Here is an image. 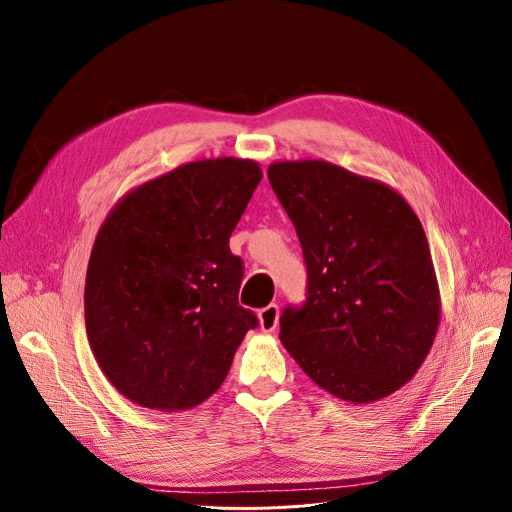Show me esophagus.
<instances>
[{"label": "esophagus", "mask_w": 512, "mask_h": 512, "mask_svg": "<svg viewBox=\"0 0 512 512\" xmlns=\"http://www.w3.org/2000/svg\"><path fill=\"white\" fill-rule=\"evenodd\" d=\"M278 316H280V309L276 303H270L268 307L259 309V326L263 332H272L278 326Z\"/></svg>", "instance_id": "esophagus-1"}]
</instances>
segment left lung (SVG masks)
Returning a JSON list of instances; mask_svg holds the SVG:
<instances>
[{
  "label": "left lung",
  "mask_w": 512,
  "mask_h": 512,
  "mask_svg": "<svg viewBox=\"0 0 512 512\" xmlns=\"http://www.w3.org/2000/svg\"><path fill=\"white\" fill-rule=\"evenodd\" d=\"M270 184L297 230L307 297L280 341L311 381L351 404L404 387L439 326L429 242L393 188L326 161H282Z\"/></svg>",
  "instance_id": "8db88e82"
}]
</instances>
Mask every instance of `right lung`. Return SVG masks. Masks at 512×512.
Returning a JSON list of instances; mask_svg holds the SVG:
<instances>
[{
  "mask_svg": "<svg viewBox=\"0 0 512 512\" xmlns=\"http://www.w3.org/2000/svg\"><path fill=\"white\" fill-rule=\"evenodd\" d=\"M261 175L249 159L186 163L133 188L104 219L85 328L106 379L131 402L161 412L203 404L259 324L238 305L242 259L230 236Z\"/></svg>",
  "mask_w": 512,
  "mask_h": 512,
  "instance_id": "1",
  "label": "right lung"
}]
</instances>
